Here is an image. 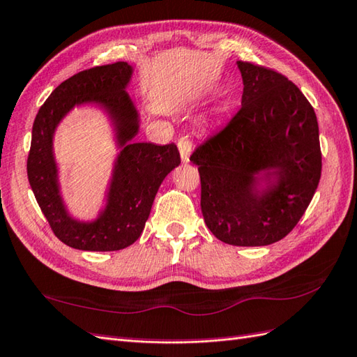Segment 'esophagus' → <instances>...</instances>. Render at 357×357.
Listing matches in <instances>:
<instances>
[{"mask_svg": "<svg viewBox=\"0 0 357 357\" xmlns=\"http://www.w3.org/2000/svg\"><path fill=\"white\" fill-rule=\"evenodd\" d=\"M179 147V152H181V158L184 162L190 161V151H192V143H190V139L187 137H182L178 143Z\"/></svg>", "mask_w": 357, "mask_h": 357, "instance_id": "esophagus-1", "label": "esophagus"}]
</instances>
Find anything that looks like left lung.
<instances>
[{
    "label": "left lung",
    "mask_w": 357,
    "mask_h": 357,
    "mask_svg": "<svg viewBox=\"0 0 357 357\" xmlns=\"http://www.w3.org/2000/svg\"><path fill=\"white\" fill-rule=\"evenodd\" d=\"M237 66L242 107L190 161L211 233L228 245L264 246L291 233L317 192L319 129L312 105L283 74L251 62Z\"/></svg>",
    "instance_id": "obj_1"
}]
</instances>
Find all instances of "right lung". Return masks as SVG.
Segmentation results:
<instances>
[{
    "label": "right lung",
    "instance_id": "add662e5",
    "mask_svg": "<svg viewBox=\"0 0 357 357\" xmlns=\"http://www.w3.org/2000/svg\"><path fill=\"white\" fill-rule=\"evenodd\" d=\"M134 68L128 62L94 66L74 74L40 106L31 129L27 176L36 201L56 237L74 250L119 251L141 236L164 178L181 164L176 144L158 146L132 141L139 115L126 88ZM96 104L108 114L118 145L107 205L93 222L69 216L60 195L52 152L54 130L74 105Z\"/></svg>",
    "mask_w": 357,
    "mask_h": 357
}]
</instances>
